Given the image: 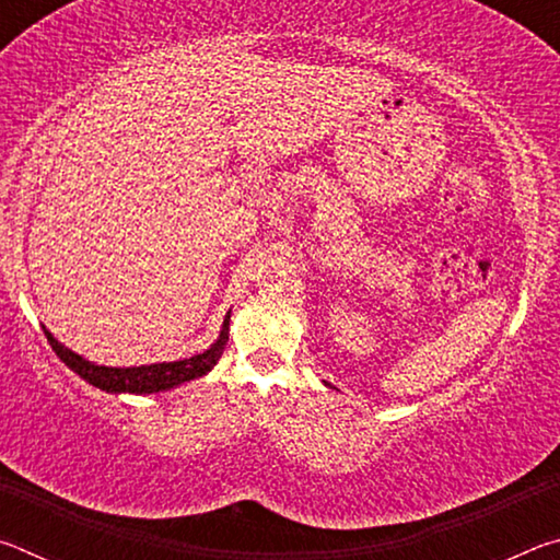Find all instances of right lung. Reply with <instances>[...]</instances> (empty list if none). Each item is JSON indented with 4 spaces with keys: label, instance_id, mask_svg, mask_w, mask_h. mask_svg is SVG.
Instances as JSON below:
<instances>
[{
    "label": "right lung",
    "instance_id": "add662e5",
    "mask_svg": "<svg viewBox=\"0 0 560 560\" xmlns=\"http://www.w3.org/2000/svg\"><path fill=\"white\" fill-rule=\"evenodd\" d=\"M226 326H230V318L224 320L222 336L217 343L205 350V353L195 355V358H185L177 360V363H155V365H143V368H106V365H93L86 358L71 353L69 348H63L59 340H56L49 330H44L46 338H49V346L54 348V353L59 355L66 365L71 368L73 373H79L83 381L101 387L106 393H160V390H170L179 383L195 381V377H202L205 373H210L217 360L222 358L226 340H230V334H226Z\"/></svg>",
    "mask_w": 560,
    "mask_h": 560
}]
</instances>
